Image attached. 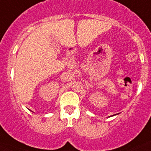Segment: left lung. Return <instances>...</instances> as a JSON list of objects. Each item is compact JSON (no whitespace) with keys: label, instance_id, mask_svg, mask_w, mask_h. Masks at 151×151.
I'll return each instance as SVG.
<instances>
[{"label":"left lung","instance_id":"left-lung-1","mask_svg":"<svg viewBox=\"0 0 151 151\" xmlns=\"http://www.w3.org/2000/svg\"><path fill=\"white\" fill-rule=\"evenodd\" d=\"M116 115H117V114H116ZM116 116V114H115V115H113V116Z\"/></svg>","mask_w":151,"mask_h":151}]
</instances>
